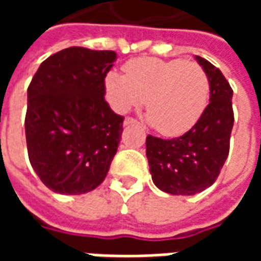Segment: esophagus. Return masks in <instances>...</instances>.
I'll return each mask as SVG.
<instances>
[{
    "label": "esophagus",
    "mask_w": 261,
    "mask_h": 261,
    "mask_svg": "<svg viewBox=\"0 0 261 261\" xmlns=\"http://www.w3.org/2000/svg\"><path fill=\"white\" fill-rule=\"evenodd\" d=\"M136 123H137L136 119H133V117H125L124 123H123V124H124V125H131V124H136Z\"/></svg>",
    "instance_id": "obj_1"
}]
</instances>
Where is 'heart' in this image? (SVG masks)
Segmentation results:
<instances>
[{
    "mask_svg": "<svg viewBox=\"0 0 261 261\" xmlns=\"http://www.w3.org/2000/svg\"><path fill=\"white\" fill-rule=\"evenodd\" d=\"M105 92L114 112L125 113L145 102L148 121L168 137L181 136L205 112L210 81L196 63L147 57L128 61L124 76L110 71Z\"/></svg>",
    "mask_w": 261,
    "mask_h": 261,
    "instance_id": "1",
    "label": "heart"
}]
</instances>
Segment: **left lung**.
Here are the masks:
<instances>
[{"label": "left lung", "mask_w": 261, "mask_h": 261, "mask_svg": "<svg viewBox=\"0 0 261 261\" xmlns=\"http://www.w3.org/2000/svg\"><path fill=\"white\" fill-rule=\"evenodd\" d=\"M210 81V103L194 127L172 140L147 137V158L152 181L173 196H193L217 180L229 153L233 127V91L222 72L196 56Z\"/></svg>", "instance_id": "8db88e82"}]
</instances>
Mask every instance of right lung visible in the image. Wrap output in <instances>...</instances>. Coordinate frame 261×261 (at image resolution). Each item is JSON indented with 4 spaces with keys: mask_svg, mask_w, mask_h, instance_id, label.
Instances as JSON below:
<instances>
[{
    "mask_svg": "<svg viewBox=\"0 0 261 261\" xmlns=\"http://www.w3.org/2000/svg\"><path fill=\"white\" fill-rule=\"evenodd\" d=\"M117 54L68 47L43 61L28 88L26 144L32 168L60 194H84L108 175L123 116L105 100Z\"/></svg>",
    "mask_w": 261,
    "mask_h": 261,
    "instance_id": "right-lung-1",
    "label": "right lung"
}]
</instances>
